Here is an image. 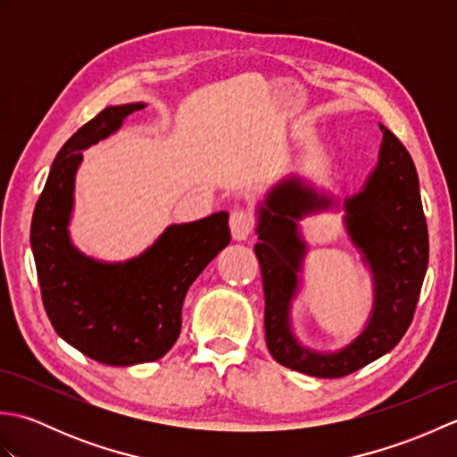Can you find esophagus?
I'll return each mask as SVG.
<instances>
[{
    "instance_id": "obj_1",
    "label": "esophagus",
    "mask_w": 457,
    "mask_h": 457,
    "mask_svg": "<svg viewBox=\"0 0 457 457\" xmlns=\"http://www.w3.org/2000/svg\"><path fill=\"white\" fill-rule=\"evenodd\" d=\"M229 229L231 236L237 241L247 239L255 229V216L249 210H234L229 218Z\"/></svg>"
}]
</instances>
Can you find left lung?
Listing matches in <instances>:
<instances>
[{"label":"left lung","mask_w":457,"mask_h":457,"mask_svg":"<svg viewBox=\"0 0 457 457\" xmlns=\"http://www.w3.org/2000/svg\"><path fill=\"white\" fill-rule=\"evenodd\" d=\"M383 131L377 169L363 190L345 200V226L353 244L371 267L375 300L367 328L336 353L303 347L290 332V300L306 253L296 220L328 208L332 200L288 179L269 192L259 208L255 255L265 290V339L275 361L320 378L345 377L369 365L401 342L409 329L428 267L426 226L419 174L404 145Z\"/></svg>","instance_id":"obj_1"}]
</instances>
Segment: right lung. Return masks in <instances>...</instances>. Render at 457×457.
I'll return each instance as SVG.
<instances>
[{
  "mask_svg": "<svg viewBox=\"0 0 457 457\" xmlns=\"http://www.w3.org/2000/svg\"><path fill=\"white\" fill-rule=\"evenodd\" d=\"M143 104L110 105L68 139L48 172L31 221L43 306L64 342L104 365L157 361L179 339L190 285L229 244L228 213L169 226L139 257L100 263L71 244L68 220L82 149L120 129Z\"/></svg>",
  "mask_w": 457,
  "mask_h": 457,
  "instance_id": "1",
  "label": "right lung"
}]
</instances>
